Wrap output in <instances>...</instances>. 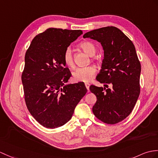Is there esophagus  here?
<instances>
[{
  "label": "esophagus",
  "instance_id": "34e87169",
  "mask_svg": "<svg viewBox=\"0 0 158 158\" xmlns=\"http://www.w3.org/2000/svg\"><path fill=\"white\" fill-rule=\"evenodd\" d=\"M85 87H86V88H87V89L88 91H89V90L90 84L88 83H85Z\"/></svg>",
  "mask_w": 158,
  "mask_h": 158
}]
</instances>
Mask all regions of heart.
Returning <instances> with one entry per match:
<instances>
[{
    "label": "heart",
    "mask_w": 158,
    "mask_h": 158,
    "mask_svg": "<svg viewBox=\"0 0 158 158\" xmlns=\"http://www.w3.org/2000/svg\"><path fill=\"white\" fill-rule=\"evenodd\" d=\"M79 46L84 52H86L89 56H92L96 52V48L93 43L88 41L81 42ZM63 60L65 64L69 67L73 68L75 67L74 60H73V52L70 47H68L64 50L63 54ZM96 73V69L94 66H88L85 67H80L77 69L73 72V75L74 80L77 82L87 83L94 78Z\"/></svg>",
    "instance_id": "b5f03b06"
}]
</instances>
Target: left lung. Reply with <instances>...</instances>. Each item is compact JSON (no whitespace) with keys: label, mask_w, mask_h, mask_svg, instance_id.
Instances as JSON below:
<instances>
[{"label":"left lung","mask_w":158,"mask_h":158,"mask_svg":"<svg viewBox=\"0 0 158 158\" xmlns=\"http://www.w3.org/2000/svg\"><path fill=\"white\" fill-rule=\"evenodd\" d=\"M83 37L101 43L104 54L102 69L96 77L104 87H89L97 98L92 111L104 123L121 122L133 111L140 94L141 64L133 43L113 26L94 29Z\"/></svg>","instance_id":"obj_1"}]
</instances>
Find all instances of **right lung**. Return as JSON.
I'll return each mask as SVG.
<instances>
[{
  "mask_svg": "<svg viewBox=\"0 0 158 158\" xmlns=\"http://www.w3.org/2000/svg\"><path fill=\"white\" fill-rule=\"evenodd\" d=\"M82 34L48 28L33 39L25 53L21 75L25 104L32 116L48 129L67 123L87 93L83 82L66 84L71 73L63 60L66 48Z\"/></svg>",
  "mask_w": 158,
  "mask_h": 158,
  "instance_id": "add662e5",
  "label": "right lung"
}]
</instances>
